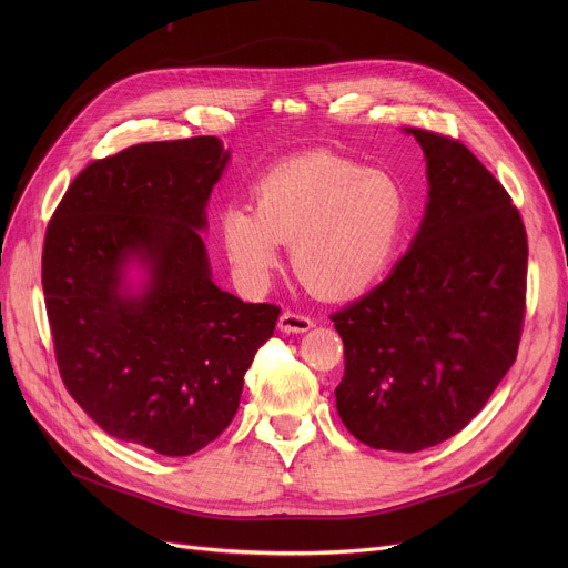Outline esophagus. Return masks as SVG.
<instances>
[{
    "label": "esophagus",
    "mask_w": 568,
    "mask_h": 568,
    "mask_svg": "<svg viewBox=\"0 0 568 568\" xmlns=\"http://www.w3.org/2000/svg\"><path fill=\"white\" fill-rule=\"evenodd\" d=\"M278 329L285 334H304L308 329H313V320L304 313H296V311H285L278 317Z\"/></svg>",
    "instance_id": "esophagus-1"
}]
</instances>
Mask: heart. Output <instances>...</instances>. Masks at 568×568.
Wrapping results in <instances>:
<instances>
[{
    "instance_id": "1",
    "label": "heart",
    "mask_w": 568,
    "mask_h": 568,
    "mask_svg": "<svg viewBox=\"0 0 568 568\" xmlns=\"http://www.w3.org/2000/svg\"><path fill=\"white\" fill-rule=\"evenodd\" d=\"M396 176L313 152L278 163L255 186V206L230 204L221 236L236 276L262 287L292 242L294 274L326 300H347L389 272L407 227Z\"/></svg>"
}]
</instances>
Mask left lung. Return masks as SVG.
Masks as SVG:
<instances>
[{"label":"left lung","instance_id":"1","mask_svg":"<svg viewBox=\"0 0 568 568\" xmlns=\"http://www.w3.org/2000/svg\"><path fill=\"white\" fill-rule=\"evenodd\" d=\"M428 165L424 223L394 272L336 311V407L371 449L414 454L460 433L516 362L527 232L511 195L449 135L407 129Z\"/></svg>","mask_w":568,"mask_h":568}]
</instances>
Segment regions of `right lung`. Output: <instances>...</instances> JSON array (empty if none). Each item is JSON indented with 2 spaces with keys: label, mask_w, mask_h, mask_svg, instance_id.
Returning a JSON list of instances; mask_svg holds the SVG:
<instances>
[{
  "label": "right lung",
  "mask_w": 568,
  "mask_h": 568,
  "mask_svg": "<svg viewBox=\"0 0 568 568\" xmlns=\"http://www.w3.org/2000/svg\"><path fill=\"white\" fill-rule=\"evenodd\" d=\"M221 140L144 142L89 163L45 230L41 281L67 392L112 437L191 456L236 414L244 375L281 308L209 278L200 227L227 163ZM150 266L123 292V266Z\"/></svg>",
  "instance_id": "add662e5"
}]
</instances>
